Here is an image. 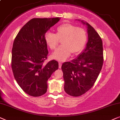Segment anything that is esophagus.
I'll list each match as a JSON object with an SVG mask.
<instances>
[{"label": "esophagus", "instance_id": "esophagus-1", "mask_svg": "<svg viewBox=\"0 0 120 120\" xmlns=\"http://www.w3.org/2000/svg\"><path fill=\"white\" fill-rule=\"evenodd\" d=\"M61 66H62V64L61 63H59V68H61Z\"/></svg>", "mask_w": 120, "mask_h": 120}]
</instances>
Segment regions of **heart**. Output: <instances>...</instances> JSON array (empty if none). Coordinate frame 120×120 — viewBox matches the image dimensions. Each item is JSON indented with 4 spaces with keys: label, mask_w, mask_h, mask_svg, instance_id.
<instances>
[{
    "label": "heart",
    "mask_w": 120,
    "mask_h": 120,
    "mask_svg": "<svg viewBox=\"0 0 120 120\" xmlns=\"http://www.w3.org/2000/svg\"><path fill=\"white\" fill-rule=\"evenodd\" d=\"M45 41L51 50H54L61 41L63 45L56 49L52 56L60 61H65L71 54L76 55L82 52L87 41V33L84 28L70 23H64L57 27L56 33L47 32Z\"/></svg>",
    "instance_id": "b5f03b06"
}]
</instances>
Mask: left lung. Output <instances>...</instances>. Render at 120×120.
Wrapping results in <instances>:
<instances>
[{"label": "left lung", "instance_id": "8db88e82", "mask_svg": "<svg viewBox=\"0 0 120 120\" xmlns=\"http://www.w3.org/2000/svg\"><path fill=\"white\" fill-rule=\"evenodd\" d=\"M81 22L87 27L88 41L86 48L77 58L71 62H65L61 66L64 90L73 97L82 95L93 86L103 64L101 38L88 23Z\"/></svg>", "mask_w": 120, "mask_h": 120}]
</instances>
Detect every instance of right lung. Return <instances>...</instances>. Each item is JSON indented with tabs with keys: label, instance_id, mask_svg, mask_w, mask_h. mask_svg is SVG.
Segmentation results:
<instances>
[{
	"label": "right lung",
	"instance_id": "1",
	"mask_svg": "<svg viewBox=\"0 0 120 120\" xmlns=\"http://www.w3.org/2000/svg\"><path fill=\"white\" fill-rule=\"evenodd\" d=\"M60 18H34L22 27L14 41L11 68L14 77L21 89L32 97L47 92V81L58 69L52 60L44 64L48 50L45 34Z\"/></svg>",
	"mask_w": 120,
	"mask_h": 120
}]
</instances>
